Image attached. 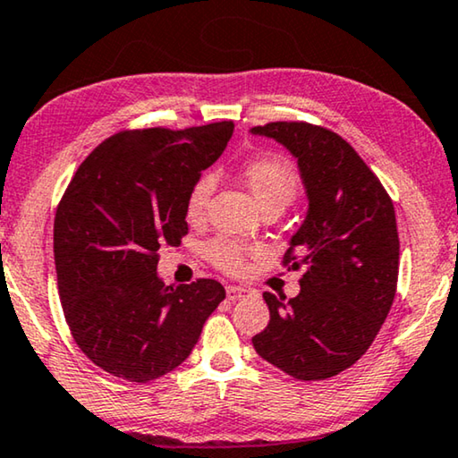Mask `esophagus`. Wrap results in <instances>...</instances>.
<instances>
[{
	"mask_svg": "<svg viewBox=\"0 0 458 458\" xmlns=\"http://www.w3.org/2000/svg\"><path fill=\"white\" fill-rule=\"evenodd\" d=\"M243 297H250V291L243 286H227V299L229 301H239Z\"/></svg>",
	"mask_w": 458,
	"mask_h": 458,
	"instance_id": "34e87169",
	"label": "esophagus"
}]
</instances>
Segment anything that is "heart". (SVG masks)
Returning a JSON list of instances; mask_svg holds the SVG:
<instances>
[{
  "mask_svg": "<svg viewBox=\"0 0 458 458\" xmlns=\"http://www.w3.org/2000/svg\"><path fill=\"white\" fill-rule=\"evenodd\" d=\"M243 180L248 188L251 190L253 199L262 208L266 207H278L286 208L299 190V175L294 165L284 156L278 153H266V156L253 157L245 161L242 167ZM216 175L215 174H202L194 186L190 188L186 199V216L190 221H199L205 215L207 202L210 194L215 192ZM208 258L219 266V268L227 272H239L243 268L245 258L251 251L250 245L237 239L219 237L208 243Z\"/></svg>",
  "mask_w": 458,
  "mask_h": 458,
  "instance_id": "heart-1",
  "label": "heart"
}]
</instances>
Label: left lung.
<instances>
[{"label":"left lung","instance_id":"1","mask_svg":"<svg viewBox=\"0 0 458 458\" xmlns=\"http://www.w3.org/2000/svg\"><path fill=\"white\" fill-rule=\"evenodd\" d=\"M297 159L307 215L284 262L305 268L297 297L264 293L270 323L251 337L264 360L301 381L352 367L375 340L395 299L399 237L381 182L335 132L307 123L253 126ZM299 252V257H293Z\"/></svg>","mask_w":458,"mask_h":458}]
</instances>
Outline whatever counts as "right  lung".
Instances as JSON below:
<instances>
[{"instance_id":"obj_1","label":"right lung","mask_w":458,"mask_h":458,"mask_svg":"<svg viewBox=\"0 0 458 458\" xmlns=\"http://www.w3.org/2000/svg\"><path fill=\"white\" fill-rule=\"evenodd\" d=\"M231 135L229 121L118 132L63 196L53 231L61 305L77 346L110 375L147 383L180 367L225 299L210 278L165 286L157 251L188 233L190 188Z\"/></svg>"}]
</instances>
